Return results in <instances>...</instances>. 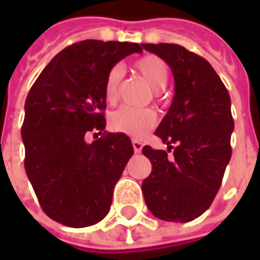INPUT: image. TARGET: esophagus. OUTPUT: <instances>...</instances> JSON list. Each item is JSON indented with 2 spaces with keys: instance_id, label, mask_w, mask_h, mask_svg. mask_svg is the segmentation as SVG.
<instances>
[{
  "instance_id": "obj_1",
  "label": "esophagus",
  "mask_w": 260,
  "mask_h": 260,
  "mask_svg": "<svg viewBox=\"0 0 260 260\" xmlns=\"http://www.w3.org/2000/svg\"><path fill=\"white\" fill-rule=\"evenodd\" d=\"M132 146H134V150H135V153H141L143 145H142V142H139V141H132Z\"/></svg>"
}]
</instances>
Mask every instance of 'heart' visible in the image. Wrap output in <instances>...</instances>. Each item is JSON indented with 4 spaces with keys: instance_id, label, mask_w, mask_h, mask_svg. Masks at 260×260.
Wrapping results in <instances>:
<instances>
[{
    "instance_id": "obj_1",
    "label": "heart",
    "mask_w": 260,
    "mask_h": 260,
    "mask_svg": "<svg viewBox=\"0 0 260 260\" xmlns=\"http://www.w3.org/2000/svg\"><path fill=\"white\" fill-rule=\"evenodd\" d=\"M135 69L150 83L153 89H163L169 80V69L163 59L156 55H145L135 62ZM124 78L121 65H114L104 79V97L110 104L118 100L119 87ZM158 94V90H156ZM157 115L152 108L121 107L110 117V128L114 132L132 138H143L156 125Z\"/></svg>"
}]
</instances>
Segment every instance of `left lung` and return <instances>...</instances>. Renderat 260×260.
<instances>
[{
    "label": "left lung",
    "instance_id": "left-lung-1",
    "mask_svg": "<svg viewBox=\"0 0 260 260\" xmlns=\"http://www.w3.org/2000/svg\"><path fill=\"white\" fill-rule=\"evenodd\" d=\"M142 47L169 64L175 83L169 113L154 132L169 150L142 149L152 163L142 191L153 216L186 223L206 212L221 185L231 158V100L220 76L201 55L170 43Z\"/></svg>",
    "mask_w": 260,
    "mask_h": 260
}]
</instances>
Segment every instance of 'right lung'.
Segmentation results:
<instances>
[{"label": "right lung", "mask_w": 260, "mask_h": 260, "mask_svg": "<svg viewBox=\"0 0 260 260\" xmlns=\"http://www.w3.org/2000/svg\"><path fill=\"white\" fill-rule=\"evenodd\" d=\"M142 46L83 40L54 57L25 103V170L43 212L82 229L107 216L115 184L134 154L125 134L106 128L104 79L118 61ZM102 138L85 141L90 132Z\"/></svg>", "instance_id": "add662e5"}]
</instances>
